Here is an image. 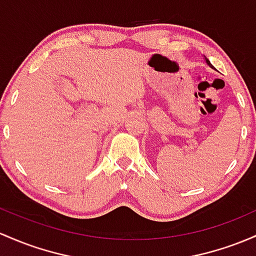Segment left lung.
<instances>
[{"label": "left lung", "mask_w": 256, "mask_h": 256, "mask_svg": "<svg viewBox=\"0 0 256 256\" xmlns=\"http://www.w3.org/2000/svg\"><path fill=\"white\" fill-rule=\"evenodd\" d=\"M206 63H208V64H209V66H212V63H210V62H209V60H206Z\"/></svg>", "instance_id": "obj_1"}]
</instances>
